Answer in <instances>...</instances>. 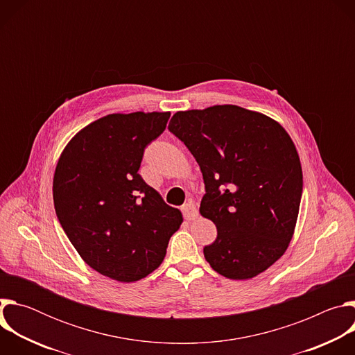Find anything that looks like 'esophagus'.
Wrapping results in <instances>:
<instances>
[{
	"instance_id": "esophagus-1",
	"label": "esophagus",
	"mask_w": 355,
	"mask_h": 355,
	"mask_svg": "<svg viewBox=\"0 0 355 355\" xmlns=\"http://www.w3.org/2000/svg\"><path fill=\"white\" fill-rule=\"evenodd\" d=\"M182 214L187 220H195L198 218V209L192 200H188L187 204L182 207Z\"/></svg>"
}]
</instances>
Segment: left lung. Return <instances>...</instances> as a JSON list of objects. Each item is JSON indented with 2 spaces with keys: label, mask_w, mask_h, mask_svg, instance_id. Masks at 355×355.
I'll return each instance as SVG.
<instances>
[{
  "label": "left lung",
  "mask_w": 355,
  "mask_h": 355,
  "mask_svg": "<svg viewBox=\"0 0 355 355\" xmlns=\"http://www.w3.org/2000/svg\"><path fill=\"white\" fill-rule=\"evenodd\" d=\"M168 129L204 177L199 214L218 229L205 260L229 279L264 272L284 256L299 214L303 180L291 136L272 118L237 105L178 111Z\"/></svg>",
  "instance_id": "left-lung-1"
}]
</instances>
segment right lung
Here are the masks:
<instances>
[{
    "mask_svg": "<svg viewBox=\"0 0 355 355\" xmlns=\"http://www.w3.org/2000/svg\"><path fill=\"white\" fill-rule=\"evenodd\" d=\"M170 112L111 114L77 132L53 175L58 219L80 257L119 282L160 267L182 214L137 174L144 147Z\"/></svg>",
    "mask_w": 355,
    "mask_h": 355,
    "instance_id": "1",
    "label": "right lung"
}]
</instances>
